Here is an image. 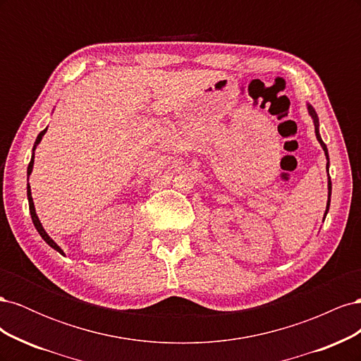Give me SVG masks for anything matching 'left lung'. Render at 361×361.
<instances>
[{
    "instance_id": "8db88e82",
    "label": "left lung",
    "mask_w": 361,
    "mask_h": 361,
    "mask_svg": "<svg viewBox=\"0 0 361 361\" xmlns=\"http://www.w3.org/2000/svg\"><path fill=\"white\" fill-rule=\"evenodd\" d=\"M307 111H309V116L312 117V120H313V125H314V134H316V138H318V141H319V145H321V147H322V150H324V154H325V158H326V171H329V169H330V158H329V149H326V146H325V143L322 141V138H321V134H319V118H318V114H316V111H314V108L310 105V104H307ZM330 200H331V179H330V174H329V200H326V207H325V214H324V218L326 216V214H329V209H330Z\"/></svg>"
}]
</instances>
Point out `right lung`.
Segmentation results:
<instances>
[{
    "instance_id": "add662e5",
    "label": "right lung",
    "mask_w": 361,
    "mask_h": 361,
    "mask_svg": "<svg viewBox=\"0 0 361 361\" xmlns=\"http://www.w3.org/2000/svg\"><path fill=\"white\" fill-rule=\"evenodd\" d=\"M47 129H48V128L43 129L42 133L37 135V138H36V141H35V146H32V155H31V161H30V164H28V169H27V176H28V178H30V174H31V171H32V166H35V150H36V147L39 146V143L42 141L43 135H45ZM27 197H28V204H30L31 220H32V224H35V227H36V231L39 232V235L42 236L43 241H45L51 248H54L56 251H59L60 255H63V256H64V251H63V250L57 245V243L54 241V239L47 233V231H45V228H43V226H42V223H40V220H39V216H37V214H36L35 202H32V197H31V188H30V183H27Z\"/></svg>"
}]
</instances>
